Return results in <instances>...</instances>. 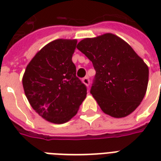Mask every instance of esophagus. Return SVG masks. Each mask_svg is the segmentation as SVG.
<instances>
[{"mask_svg":"<svg viewBox=\"0 0 161 161\" xmlns=\"http://www.w3.org/2000/svg\"><path fill=\"white\" fill-rule=\"evenodd\" d=\"M83 83H84L86 86L89 85V83H90V81H89V78H88V77H85V78H83Z\"/></svg>","mask_w":161,"mask_h":161,"instance_id":"obj_1","label":"esophagus"}]
</instances>
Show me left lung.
<instances>
[{"instance_id":"8db88e82","label":"left lung","mask_w":161,"mask_h":161,"mask_svg":"<svg viewBox=\"0 0 161 161\" xmlns=\"http://www.w3.org/2000/svg\"><path fill=\"white\" fill-rule=\"evenodd\" d=\"M77 48L96 71L90 93L103 113L114 118L130 114L147 90L149 68L123 39L112 33L79 42Z\"/></svg>"}]
</instances>
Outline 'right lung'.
Masks as SVG:
<instances>
[{"instance_id":"add662e5","label":"right lung","mask_w":161,"mask_h":161,"mask_svg":"<svg viewBox=\"0 0 161 161\" xmlns=\"http://www.w3.org/2000/svg\"><path fill=\"white\" fill-rule=\"evenodd\" d=\"M76 45V39H58L47 44L29 63L22 78L32 108L54 124L70 120L87 95V87L76 76L72 61Z\"/></svg>"}]
</instances>
